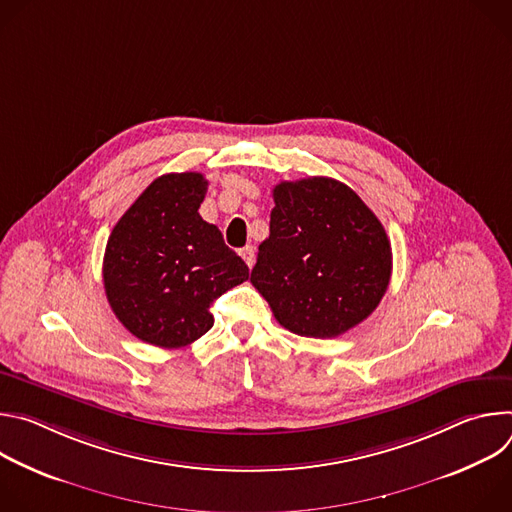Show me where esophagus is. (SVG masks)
<instances>
[{
    "instance_id": "34e87169",
    "label": "esophagus",
    "mask_w": 512,
    "mask_h": 512,
    "mask_svg": "<svg viewBox=\"0 0 512 512\" xmlns=\"http://www.w3.org/2000/svg\"><path fill=\"white\" fill-rule=\"evenodd\" d=\"M241 257L245 259V263L249 265V269L255 265V247H251V245H247L245 249H241Z\"/></svg>"
}]
</instances>
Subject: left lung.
Segmentation results:
<instances>
[{
	"instance_id": "obj_1",
	"label": "left lung",
	"mask_w": 512,
	"mask_h": 512,
	"mask_svg": "<svg viewBox=\"0 0 512 512\" xmlns=\"http://www.w3.org/2000/svg\"><path fill=\"white\" fill-rule=\"evenodd\" d=\"M269 237L251 283L289 332L334 338L383 300L393 253L375 212L346 184L314 176L273 188Z\"/></svg>"
}]
</instances>
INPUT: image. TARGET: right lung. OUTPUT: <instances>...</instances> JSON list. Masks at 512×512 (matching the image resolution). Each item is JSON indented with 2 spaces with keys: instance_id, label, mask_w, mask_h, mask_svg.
Returning <instances> with one entry per match:
<instances>
[{
  "instance_id": "add662e5",
  "label": "right lung",
  "mask_w": 512,
  "mask_h": 512,
  "mask_svg": "<svg viewBox=\"0 0 512 512\" xmlns=\"http://www.w3.org/2000/svg\"><path fill=\"white\" fill-rule=\"evenodd\" d=\"M208 182L198 172L164 174L119 218L103 259L105 294L139 340L188 346L206 334L212 302L249 279L245 261L198 212Z\"/></svg>"
}]
</instances>
